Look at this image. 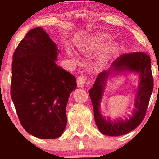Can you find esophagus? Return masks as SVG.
Wrapping results in <instances>:
<instances>
[{
  "instance_id": "obj_1",
  "label": "esophagus",
  "mask_w": 159,
  "mask_h": 159,
  "mask_svg": "<svg viewBox=\"0 0 159 159\" xmlns=\"http://www.w3.org/2000/svg\"><path fill=\"white\" fill-rule=\"evenodd\" d=\"M86 77L85 76H80L77 79V84L80 88H83L86 82Z\"/></svg>"
}]
</instances>
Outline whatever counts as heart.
<instances>
[{
  "instance_id": "b5f03b06",
  "label": "heart",
  "mask_w": 159,
  "mask_h": 159,
  "mask_svg": "<svg viewBox=\"0 0 159 159\" xmlns=\"http://www.w3.org/2000/svg\"><path fill=\"white\" fill-rule=\"evenodd\" d=\"M111 40V36L105 32H98L90 36L85 42L82 43L79 45V50L82 55H88V54L96 52L103 48L109 43ZM120 50V45L118 43H113L110 44L107 49L99 56L97 60V64L99 68L105 66L109 61L111 60L113 56L118 52ZM67 52L71 58L75 61H77V57L74 55L70 48H66Z\"/></svg>"
}]
</instances>
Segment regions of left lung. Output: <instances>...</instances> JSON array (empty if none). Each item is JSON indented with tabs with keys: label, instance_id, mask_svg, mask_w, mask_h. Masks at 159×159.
<instances>
[{
	"label": "left lung",
	"instance_id": "8db88e82",
	"mask_svg": "<svg viewBox=\"0 0 159 159\" xmlns=\"http://www.w3.org/2000/svg\"><path fill=\"white\" fill-rule=\"evenodd\" d=\"M125 73H134L139 76V86L135 98V109L132 114L125 120L117 119L111 121L101 114L100 102L103 95L106 83L110 76ZM154 81L149 55L142 52L123 54L113 61L107 71L98 74L95 83L89 90L92 102L94 118L99 131L108 136H120L133 130L140 124L146 114Z\"/></svg>",
	"mask_w": 159,
	"mask_h": 159
}]
</instances>
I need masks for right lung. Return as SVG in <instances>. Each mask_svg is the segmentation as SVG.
I'll return each mask as SVG.
<instances>
[{
  "label": "right lung",
  "mask_w": 159,
  "mask_h": 159,
  "mask_svg": "<svg viewBox=\"0 0 159 159\" xmlns=\"http://www.w3.org/2000/svg\"><path fill=\"white\" fill-rule=\"evenodd\" d=\"M57 45L41 27L29 31L13 55L11 98L25 130L41 139L62 134L76 78L56 64Z\"/></svg>",
  "instance_id": "obj_1"
}]
</instances>
